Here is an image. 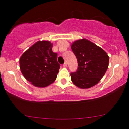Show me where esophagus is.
Returning <instances> with one entry per match:
<instances>
[{
	"label": "esophagus",
	"mask_w": 129,
	"mask_h": 129,
	"mask_svg": "<svg viewBox=\"0 0 129 129\" xmlns=\"http://www.w3.org/2000/svg\"><path fill=\"white\" fill-rule=\"evenodd\" d=\"M63 66L64 67H66L67 66V63L66 62H65L64 63H63Z\"/></svg>",
	"instance_id": "1"
}]
</instances>
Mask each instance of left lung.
Returning a JSON list of instances; mask_svg holds the SVG:
<instances>
[{"instance_id":"8db88e82","label":"left lung","mask_w":129,"mask_h":129,"mask_svg":"<svg viewBox=\"0 0 129 129\" xmlns=\"http://www.w3.org/2000/svg\"><path fill=\"white\" fill-rule=\"evenodd\" d=\"M78 67L70 73L73 83L81 88H88L100 82L109 66V57L104 50L88 40L75 41L71 46Z\"/></svg>"}]
</instances>
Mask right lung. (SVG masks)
<instances>
[{
	"mask_svg": "<svg viewBox=\"0 0 129 129\" xmlns=\"http://www.w3.org/2000/svg\"><path fill=\"white\" fill-rule=\"evenodd\" d=\"M49 41H38L23 53L20 68L25 78L36 87H45L56 79L60 64Z\"/></svg>",
	"mask_w": 129,
	"mask_h": 129,
	"instance_id": "right-lung-1",
	"label": "right lung"
}]
</instances>
